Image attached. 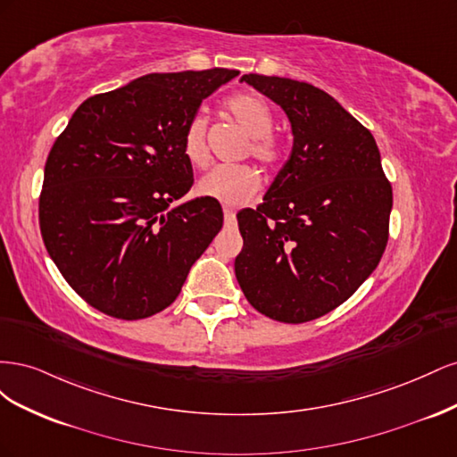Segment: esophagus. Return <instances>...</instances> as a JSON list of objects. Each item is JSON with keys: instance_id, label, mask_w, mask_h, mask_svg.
I'll return each mask as SVG.
<instances>
[{"instance_id": "obj_1", "label": "esophagus", "mask_w": 457, "mask_h": 457, "mask_svg": "<svg viewBox=\"0 0 457 457\" xmlns=\"http://www.w3.org/2000/svg\"><path fill=\"white\" fill-rule=\"evenodd\" d=\"M223 215H225L227 225H234V220H237V212L230 210V207H223Z\"/></svg>"}]
</instances>
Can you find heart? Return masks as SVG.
Segmentation results:
<instances>
[{
    "mask_svg": "<svg viewBox=\"0 0 457 457\" xmlns=\"http://www.w3.org/2000/svg\"><path fill=\"white\" fill-rule=\"evenodd\" d=\"M225 106L230 116L252 137L245 150L247 154H252L262 168H276L284 158V145L280 137L272 133L274 116L267 101L255 93H238L227 99ZM183 152L187 160L200 170L210 163L207 118L204 114L192 116L187 123ZM259 187V173L250 165H225V168H217L210 175H205L198 183V192L227 205H242L257 195Z\"/></svg>",
    "mask_w": 457,
    "mask_h": 457,
    "instance_id": "1",
    "label": "heart"
}]
</instances>
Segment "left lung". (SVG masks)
I'll list each match as a JSON object with an SVG mask.
<instances>
[{"label": "left lung", "instance_id": "obj_1", "mask_svg": "<svg viewBox=\"0 0 457 457\" xmlns=\"http://www.w3.org/2000/svg\"><path fill=\"white\" fill-rule=\"evenodd\" d=\"M284 108L294 148L257 210L238 217L234 272L261 314L303 324L347 301L379 265L393 188L373 135L305 81L244 74Z\"/></svg>", "mask_w": 457, "mask_h": 457}]
</instances>
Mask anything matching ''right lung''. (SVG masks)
I'll use <instances>...</instances> for the list:
<instances>
[{
  "mask_svg": "<svg viewBox=\"0 0 457 457\" xmlns=\"http://www.w3.org/2000/svg\"><path fill=\"white\" fill-rule=\"evenodd\" d=\"M238 71L148 74L89 96L54 141L39 230L54 265L91 307L141 320L170 307L223 227L215 198L190 190L187 123Z\"/></svg>",
  "mask_w": 457,
  "mask_h": 457,
  "instance_id": "add662e5",
  "label": "right lung"
}]
</instances>
